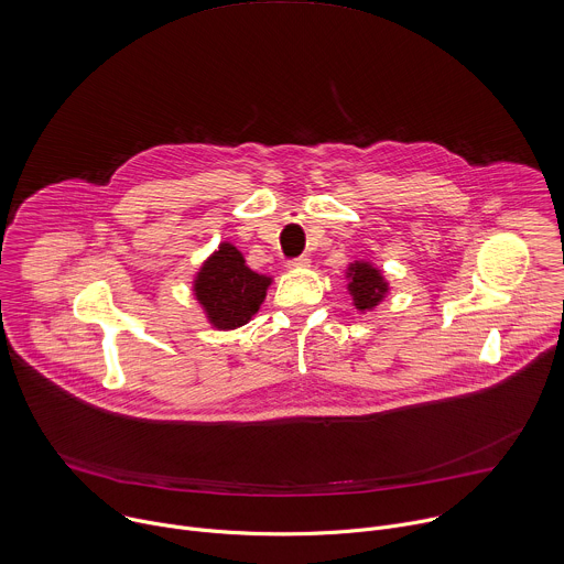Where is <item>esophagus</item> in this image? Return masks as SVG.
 <instances>
[{"mask_svg": "<svg viewBox=\"0 0 564 564\" xmlns=\"http://www.w3.org/2000/svg\"><path fill=\"white\" fill-rule=\"evenodd\" d=\"M288 265H290V268H307V265H310V259H307L305 254H301V257H296V259H290Z\"/></svg>", "mask_w": 564, "mask_h": 564, "instance_id": "esophagus-1", "label": "esophagus"}]
</instances>
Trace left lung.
<instances>
[{
  "mask_svg": "<svg viewBox=\"0 0 564 564\" xmlns=\"http://www.w3.org/2000/svg\"><path fill=\"white\" fill-rule=\"evenodd\" d=\"M347 276H349L347 290L354 299L356 310L365 312L383 301V296L388 292V283L377 268H371L365 261H356L347 268Z\"/></svg>",
  "mask_w": 564,
  "mask_h": 564,
  "instance_id": "8db88e82",
  "label": "left lung"
}]
</instances>
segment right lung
<instances>
[{
    "instance_id": "add662e5",
    "label": "right lung",
    "mask_w": 564,
    "mask_h": 564,
    "mask_svg": "<svg viewBox=\"0 0 564 564\" xmlns=\"http://www.w3.org/2000/svg\"><path fill=\"white\" fill-rule=\"evenodd\" d=\"M270 283V276L257 274L246 265L243 254L232 243H221L202 265L195 279V294L217 329H235L259 312Z\"/></svg>"
}]
</instances>
